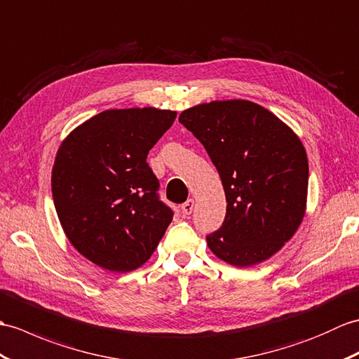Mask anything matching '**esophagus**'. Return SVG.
I'll use <instances>...</instances> for the list:
<instances>
[{"label": "esophagus", "instance_id": "1", "mask_svg": "<svg viewBox=\"0 0 359 359\" xmlns=\"http://www.w3.org/2000/svg\"><path fill=\"white\" fill-rule=\"evenodd\" d=\"M193 210H194V200L193 198H188L187 202L182 205V212L185 214V215H189L191 212H193Z\"/></svg>", "mask_w": 359, "mask_h": 359}]
</instances>
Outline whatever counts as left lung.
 Returning a JSON list of instances; mask_svg holds the SVG:
<instances>
[{"instance_id": "8db88e82", "label": "left lung", "mask_w": 359, "mask_h": 359, "mask_svg": "<svg viewBox=\"0 0 359 359\" xmlns=\"http://www.w3.org/2000/svg\"><path fill=\"white\" fill-rule=\"evenodd\" d=\"M179 122L205 147L226 196L222 226L206 236L211 251L238 268L280 251L304 217L302 140L266 108L240 99L188 108Z\"/></svg>"}]
</instances>
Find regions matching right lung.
<instances>
[{
  "label": "right lung",
  "instance_id": "1",
  "mask_svg": "<svg viewBox=\"0 0 359 359\" xmlns=\"http://www.w3.org/2000/svg\"><path fill=\"white\" fill-rule=\"evenodd\" d=\"M176 111L107 110L72 131L57 149L52 194L65 236L90 262L135 271L159 245L172 210L147 163Z\"/></svg>",
  "mask_w": 359,
  "mask_h": 359
}]
</instances>
